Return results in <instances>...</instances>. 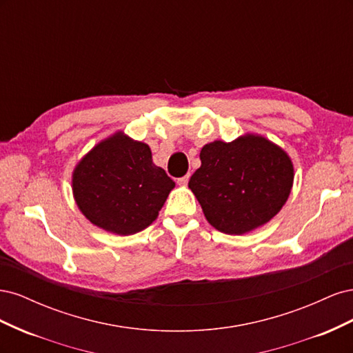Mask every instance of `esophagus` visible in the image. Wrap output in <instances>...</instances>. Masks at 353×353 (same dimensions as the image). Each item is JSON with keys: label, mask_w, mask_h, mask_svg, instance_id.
<instances>
[{"label": "esophagus", "mask_w": 353, "mask_h": 353, "mask_svg": "<svg viewBox=\"0 0 353 353\" xmlns=\"http://www.w3.org/2000/svg\"><path fill=\"white\" fill-rule=\"evenodd\" d=\"M188 179H190V175H185V176H181L176 179L178 185H187L188 184Z\"/></svg>", "instance_id": "34e87169"}]
</instances>
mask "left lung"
<instances>
[{
	"mask_svg": "<svg viewBox=\"0 0 353 353\" xmlns=\"http://www.w3.org/2000/svg\"><path fill=\"white\" fill-rule=\"evenodd\" d=\"M200 160L188 187L210 225L221 232L240 236L263 225L290 196L292 160L263 137L249 134L232 143H209Z\"/></svg>",
	"mask_w": 353,
	"mask_h": 353,
	"instance_id": "left-lung-1",
	"label": "left lung"
}]
</instances>
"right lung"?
Masks as SVG:
<instances>
[{"mask_svg":"<svg viewBox=\"0 0 353 353\" xmlns=\"http://www.w3.org/2000/svg\"><path fill=\"white\" fill-rule=\"evenodd\" d=\"M73 196L94 225L119 236L143 231L175 187L150 147L123 132L103 140L73 170Z\"/></svg>","mask_w":353,"mask_h":353,"instance_id":"obj_1","label":"right lung"}]
</instances>
